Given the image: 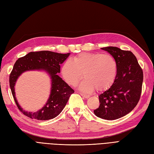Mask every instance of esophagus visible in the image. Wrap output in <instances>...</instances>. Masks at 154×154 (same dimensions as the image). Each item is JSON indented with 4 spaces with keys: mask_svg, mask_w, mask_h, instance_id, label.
<instances>
[{
    "mask_svg": "<svg viewBox=\"0 0 154 154\" xmlns=\"http://www.w3.org/2000/svg\"><path fill=\"white\" fill-rule=\"evenodd\" d=\"M81 95L83 98H88L89 97H90V96H89V95H85V94H84V93H81Z\"/></svg>",
    "mask_w": 154,
    "mask_h": 154,
    "instance_id": "1",
    "label": "esophagus"
}]
</instances>
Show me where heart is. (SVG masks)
I'll return each instance as SVG.
<instances>
[{
  "label": "heart",
  "mask_w": 154,
  "mask_h": 154,
  "mask_svg": "<svg viewBox=\"0 0 154 154\" xmlns=\"http://www.w3.org/2000/svg\"><path fill=\"white\" fill-rule=\"evenodd\" d=\"M61 75L68 84L76 86L81 80L82 74L85 80L80 85V90L91 92L96 89L103 91L109 88L117 73V63L112 56L101 53H81L67 59L61 68Z\"/></svg>",
  "instance_id": "obj_1"
}]
</instances>
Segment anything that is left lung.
Wrapping results in <instances>:
<instances>
[{
	"instance_id": "obj_1",
	"label": "left lung",
	"mask_w": 154,
	"mask_h": 154,
	"mask_svg": "<svg viewBox=\"0 0 154 154\" xmlns=\"http://www.w3.org/2000/svg\"><path fill=\"white\" fill-rule=\"evenodd\" d=\"M115 58L117 73L112 86L98 96L100 106L94 110L102 119L113 120L129 113L140 99L143 72L136 56L116 47L102 48Z\"/></svg>"
}]
</instances>
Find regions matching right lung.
Segmentation results:
<instances>
[{"mask_svg":"<svg viewBox=\"0 0 154 154\" xmlns=\"http://www.w3.org/2000/svg\"><path fill=\"white\" fill-rule=\"evenodd\" d=\"M70 53L59 54L51 51L31 52L20 57L14 63L9 75V86L18 109L24 115L38 120H48L58 116L63 110L69 98L74 90L57 73H60V64L66 60ZM43 69L46 71L51 79V95L48 102L40 110L35 113L25 112L15 97L14 86L19 76L24 71Z\"/></svg>","mask_w":154,"mask_h":154,"instance_id":"right-lung-1","label":"right lung"}]
</instances>
